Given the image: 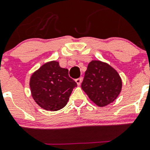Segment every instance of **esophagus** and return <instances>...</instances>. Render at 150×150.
I'll list each match as a JSON object with an SVG mask.
<instances>
[{"instance_id": "1", "label": "esophagus", "mask_w": 150, "mask_h": 150, "mask_svg": "<svg viewBox=\"0 0 150 150\" xmlns=\"http://www.w3.org/2000/svg\"><path fill=\"white\" fill-rule=\"evenodd\" d=\"M82 81H83V78H78V79L75 80V82L77 83L78 86H81V83H82Z\"/></svg>"}]
</instances>
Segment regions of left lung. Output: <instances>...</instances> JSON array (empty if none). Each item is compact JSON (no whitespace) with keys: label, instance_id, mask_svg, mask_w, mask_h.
I'll return each instance as SVG.
<instances>
[{"label":"left lung","instance_id":"left-lung-1","mask_svg":"<svg viewBox=\"0 0 150 150\" xmlns=\"http://www.w3.org/2000/svg\"><path fill=\"white\" fill-rule=\"evenodd\" d=\"M89 99L99 107L114 102L122 90V80L118 72L107 63L92 60L81 84Z\"/></svg>","mask_w":150,"mask_h":150}]
</instances>
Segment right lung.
I'll use <instances>...</instances> for the list:
<instances>
[{
    "instance_id": "obj_1",
    "label": "right lung",
    "mask_w": 150,
    "mask_h": 150,
    "mask_svg": "<svg viewBox=\"0 0 150 150\" xmlns=\"http://www.w3.org/2000/svg\"><path fill=\"white\" fill-rule=\"evenodd\" d=\"M77 83L68 75V69L62 68L57 61L43 64L33 72L30 87L33 99L41 108L57 111L67 104Z\"/></svg>"
}]
</instances>
